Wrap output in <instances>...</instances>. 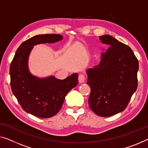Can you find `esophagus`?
I'll list each match as a JSON object with an SVG mask.
<instances>
[{"label": "esophagus", "instance_id": "esophagus-1", "mask_svg": "<svg viewBox=\"0 0 148 148\" xmlns=\"http://www.w3.org/2000/svg\"><path fill=\"white\" fill-rule=\"evenodd\" d=\"M85 78H86V77H85V76L83 74H79V76H78V81H79V82H80V83H83L84 82V80H85Z\"/></svg>", "mask_w": 148, "mask_h": 148}]
</instances>
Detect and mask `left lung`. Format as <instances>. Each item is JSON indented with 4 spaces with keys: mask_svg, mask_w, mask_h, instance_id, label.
<instances>
[{
    "mask_svg": "<svg viewBox=\"0 0 148 148\" xmlns=\"http://www.w3.org/2000/svg\"><path fill=\"white\" fill-rule=\"evenodd\" d=\"M99 38L108 48L100 62L86 71L88 104L98 116L109 117L123 112L137 89L139 62L131 48L113 36Z\"/></svg>",
    "mask_w": 148,
    "mask_h": 148,
    "instance_id": "obj_1",
    "label": "left lung"
}]
</instances>
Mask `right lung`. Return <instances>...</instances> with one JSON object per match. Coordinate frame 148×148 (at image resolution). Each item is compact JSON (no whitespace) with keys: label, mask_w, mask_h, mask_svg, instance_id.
Masks as SVG:
<instances>
[{"label":"right lung","mask_w":148,"mask_h":148,"mask_svg":"<svg viewBox=\"0 0 148 148\" xmlns=\"http://www.w3.org/2000/svg\"><path fill=\"white\" fill-rule=\"evenodd\" d=\"M62 38V35L56 34L36 35L21 44L10 64L13 94L26 112L38 118L56 115L68 92L78 84L77 73L60 80L54 76L40 78L30 72L28 58L33 47L40 44L55 43Z\"/></svg>","instance_id":"right-lung-1"}]
</instances>
